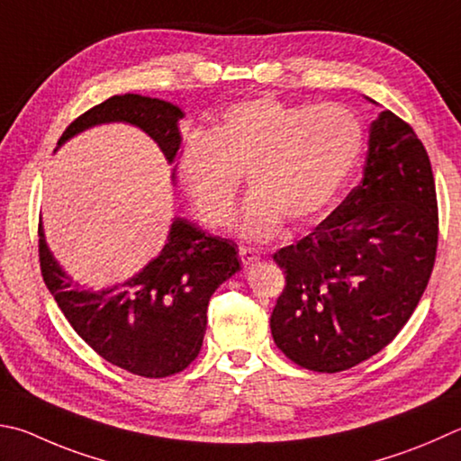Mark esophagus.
<instances>
[{
	"mask_svg": "<svg viewBox=\"0 0 461 461\" xmlns=\"http://www.w3.org/2000/svg\"><path fill=\"white\" fill-rule=\"evenodd\" d=\"M240 258H241V262H244L246 266H252V264H256L258 259H259V254L256 252V249H252V248L241 246L240 248Z\"/></svg>",
	"mask_w": 461,
	"mask_h": 461,
	"instance_id": "esophagus-1",
	"label": "esophagus"
}]
</instances>
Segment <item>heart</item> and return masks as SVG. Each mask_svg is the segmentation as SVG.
<instances>
[{
    "label": "heart",
    "instance_id": "obj_1",
    "mask_svg": "<svg viewBox=\"0 0 461 461\" xmlns=\"http://www.w3.org/2000/svg\"><path fill=\"white\" fill-rule=\"evenodd\" d=\"M363 150V124L340 104L300 106L262 96L223 111L213 127L189 132L177 171L207 228H225L236 213L240 175L252 195L240 231L272 238L282 217L306 223L322 212Z\"/></svg>",
    "mask_w": 461,
    "mask_h": 461
}]
</instances>
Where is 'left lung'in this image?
Returning a JSON list of instances; mask_svg holds the SVG:
<instances>
[{
    "label": "left lung",
    "instance_id": "obj_1",
    "mask_svg": "<svg viewBox=\"0 0 461 461\" xmlns=\"http://www.w3.org/2000/svg\"><path fill=\"white\" fill-rule=\"evenodd\" d=\"M438 225L428 150L403 119L383 111L361 183L308 236L274 254L286 274L270 318L276 347L316 373L379 353L420 304Z\"/></svg>",
    "mask_w": 461,
    "mask_h": 461
}]
</instances>
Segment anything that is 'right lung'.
Here are the masks:
<instances>
[{"instance_id": "1", "label": "right lung", "mask_w": 461, "mask_h": 461, "mask_svg": "<svg viewBox=\"0 0 461 461\" xmlns=\"http://www.w3.org/2000/svg\"><path fill=\"white\" fill-rule=\"evenodd\" d=\"M179 119L181 108L165 100L111 96L72 121L58 147L95 124L129 122L145 131L173 163L183 143ZM38 238L41 276L66 321L104 361L147 379H163L195 361L209 298L240 270L233 241L177 217L161 254L131 280L98 292L80 290L50 254L41 223Z\"/></svg>"}]
</instances>
